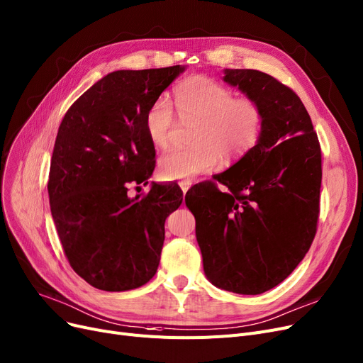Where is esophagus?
Masks as SVG:
<instances>
[{
	"instance_id": "1",
	"label": "esophagus",
	"mask_w": 363,
	"mask_h": 363,
	"mask_svg": "<svg viewBox=\"0 0 363 363\" xmlns=\"http://www.w3.org/2000/svg\"><path fill=\"white\" fill-rule=\"evenodd\" d=\"M179 186H180V189H182V192L183 194H186L187 191L191 189V186H192V182L191 180H182V182H179Z\"/></svg>"
}]
</instances>
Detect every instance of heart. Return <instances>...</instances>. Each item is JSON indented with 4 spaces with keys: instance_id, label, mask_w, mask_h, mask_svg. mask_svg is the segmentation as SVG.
Instances as JSON below:
<instances>
[{
    "instance_id": "b5f03b06",
    "label": "heart",
    "mask_w": 363,
    "mask_h": 363,
    "mask_svg": "<svg viewBox=\"0 0 363 363\" xmlns=\"http://www.w3.org/2000/svg\"><path fill=\"white\" fill-rule=\"evenodd\" d=\"M174 104L184 123H194V146L171 149L159 159V176L165 180L191 179L219 164L247 155L260 138L264 111L253 98H234L226 86L206 76H194L174 91ZM177 121L172 106L159 98L146 113V133L156 147H165Z\"/></svg>"
}]
</instances>
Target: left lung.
Returning a JSON list of instances; mask_svg holds the SVG:
<instances>
[{
  "instance_id": "left-lung-1",
  "label": "left lung",
  "mask_w": 363,
  "mask_h": 363,
  "mask_svg": "<svg viewBox=\"0 0 363 363\" xmlns=\"http://www.w3.org/2000/svg\"><path fill=\"white\" fill-rule=\"evenodd\" d=\"M223 80L264 111L256 146L214 180L194 186L186 206L207 279L240 295H259L286 280L314 240L322 152L299 96L257 69H223Z\"/></svg>"
}]
</instances>
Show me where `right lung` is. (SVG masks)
<instances>
[{
  "instance_id": "right-lung-1",
  "label": "right lung",
  "mask_w": 363,
  "mask_h": 363,
  "mask_svg": "<svg viewBox=\"0 0 363 363\" xmlns=\"http://www.w3.org/2000/svg\"><path fill=\"white\" fill-rule=\"evenodd\" d=\"M183 71H113L68 108L57 129L48 183L52 217L71 268L101 291L137 289L159 267L165 219L183 192L152 183L147 195L129 198L128 183H149L155 146L146 113Z\"/></svg>"
}]
</instances>
